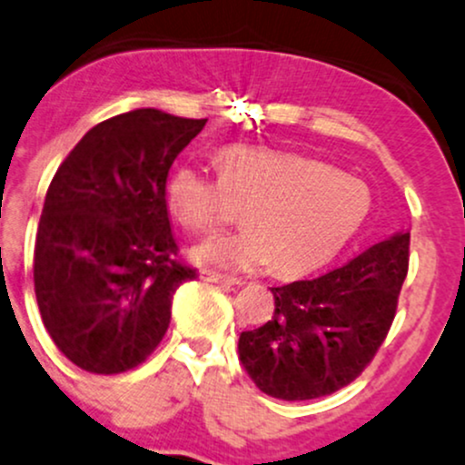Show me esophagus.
<instances>
[{"label": "esophagus", "mask_w": 465, "mask_h": 465, "mask_svg": "<svg viewBox=\"0 0 465 465\" xmlns=\"http://www.w3.org/2000/svg\"><path fill=\"white\" fill-rule=\"evenodd\" d=\"M201 279H205V282L210 283H221V286H240V279L236 277H229L225 272H218V271H212V268H201Z\"/></svg>", "instance_id": "34e87169"}]
</instances>
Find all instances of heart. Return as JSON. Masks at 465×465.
Segmentation results:
<instances>
[{
	"mask_svg": "<svg viewBox=\"0 0 465 465\" xmlns=\"http://www.w3.org/2000/svg\"><path fill=\"white\" fill-rule=\"evenodd\" d=\"M221 175L193 164L171 173L166 199L177 223L208 236L233 225L238 210L249 232L216 238L197 257L223 268L268 260L288 272L322 262L353 236L371 208L368 186L324 162L236 144L218 153Z\"/></svg>",
	"mask_w": 465,
	"mask_h": 465,
	"instance_id": "b5f03b06",
	"label": "heart"
}]
</instances>
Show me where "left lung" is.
I'll return each mask as SVG.
<instances>
[{
	"instance_id": "left-lung-1",
	"label": "left lung",
	"mask_w": 465,
	"mask_h": 465,
	"mask_svg": "<svg viewBox=\"0 0 465 465\" xmlns=\"http://www.w3.org/2000/svg\"><path fill=\"white\" fill-rule=\"evenodd\" d=\"M410 271V233H396L314 279L271 288L275 312L242 331L238 353L262 392L310 401L366 371L392 327Z\"/></svg>"
}]
</instances>
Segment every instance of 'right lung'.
Returning a JSON list of instances; mask_svg holds the SVG:
<instances>
[{
    "label": "right lung",
    "mask_w": 465,
    "mask_h": 465,
    "mask_svg": "<svg viewBox=\"0 0 465 465\" xmlns=\"http://www.w3.org/2000/svg\"><path fill=\"white\" fill-rule=\"evenodd\" d=\"M205 121L155 108L112 116L84 134L49 183L35 292L47 333L82 371L141 366L169 329L173 292L197 277L177 257L166 177Z\"/></svg>",
    "instance_id": "right-lung-1"
}]
</instances>
